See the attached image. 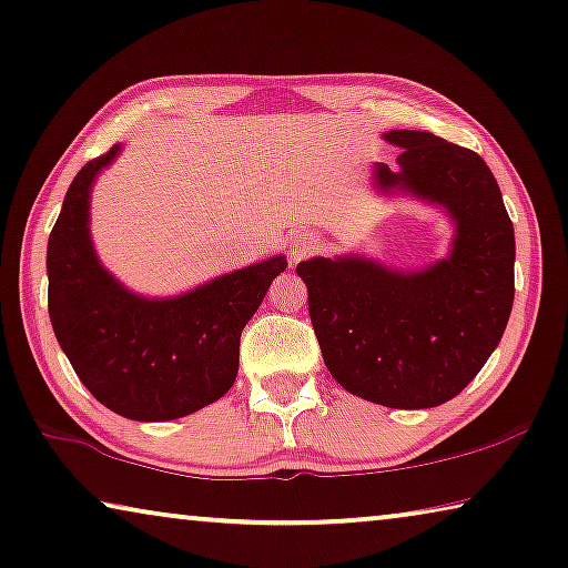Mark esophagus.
Instances as JSON below:
<instances>
[{"label": "esophagus", "instance_id": "esophagus-1", "mask_svg": "<svg viewBox=\"0 0 568 568\" xmlns=\"http://www.w3.org/2000/svg\"><path fill=\"white\" fill-rule=\"evenodd\" d=\"M321 247V236L316 232H295L287 242V255H291L293 262H298L303 257L313 255Z\"/></svg>", "mask_w": 568, "mask_h": 568}]
</instances>
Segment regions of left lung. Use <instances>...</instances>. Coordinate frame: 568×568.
Instances as JSON below:
<instances>
[{
	"instance_id": "obj_1",
	"label": "left lung",
	"mask_w": 568,
	"mask_h": 568,
	"mask_svg": "<svg viewBox=\"0 0 568 568\" xmlns=\"http://www.w3.org/2000/svg\"><path fill=\"white\" fill-rule=\"evenodd\" d=\"M383 140L403 152L397 171L375 165V189L442 206L454 224L448 255L420 270L365 255L311 257L295 273L326 367L346 393L385 408H436L500 344L515 298V232L477 152L416 130Z\"/></svg>"
}]
</instances>
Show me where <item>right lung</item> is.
<instances>
[{
    "label": "right lung",
    "instance_id": "obj_1",
    "mask_svg": "<svg viewBox=\"0 0 568 568\" xmlns=\"http://www.w3.org/2000/svg\"><path fill=\"white\" fill-rule=\"evenodd\" d=\"M122 145L73 178L48 240V311L61 349L89 393L132 420H175L216 403L236 379L240 336L283 255L219 275L171 298L124 287L91 242V189Z\"/></svg>",
    "mask_w": 568,
    "mask_h": 568
}]
</instances>
